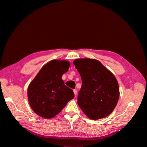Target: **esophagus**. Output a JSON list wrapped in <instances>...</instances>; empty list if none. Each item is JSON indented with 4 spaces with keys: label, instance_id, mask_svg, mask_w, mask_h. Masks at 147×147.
Returning a JSON list of instances; mask_svg holds the SVG:
<instances>
[{
    "label": "esophagus",
    "instance_id": "1",
    "mask_svg": "<svg viewBox=\"0 0 147 147\" xmlns=\"http://www.w3.org/2000/svg\"><path fill=\"white\" fill-rule=\"evenodd\" d=\"M73 91H74V94H75V96H76V95H77V90H75V89H74V90Z\"/></svg>",
    "mask_w": 147,
    "mask_h": 147
}]
</instances>
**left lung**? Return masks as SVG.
I'll list each match as a JSON object with an SVG mask.
<instances>
[{
    "label": "left lung",
    "mask_w": 147,
    "mask_h": 147,
    "mask_svg": "<svg viewBox=\"0 0 147 147\" xmlns=\"http://www.w3.org/2000/svg\"><path fill=\"white\" fill-rule=\"evenodd\" d=\"M73 63L82 81L77 99L80 107L91 119L109 116L116 107L119 96L116 78L96 59H78Z\"/></svg>",
    "instance_id": "left-lung-1"
}]
</instances>
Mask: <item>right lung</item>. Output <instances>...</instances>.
<instances>
[{
    "label": "right lung",
    "instance_id": "right-lung-1",
    "mask_svg": "<svg viewBox=\"0 0 147 147\" xmlns=\"http://www.w3.org/2000/svg\"><path fill=\"white\" fill-rule=\"evenodd\" d=\"M69 66L67 61H51L42 67L29 84L28 100L30 107L38 116L52 118L74 99L73 90L65 86L62 79Z\"/></svg>",
    "mask_w": 147,
    "mask_h": 147
}]
</instances>
